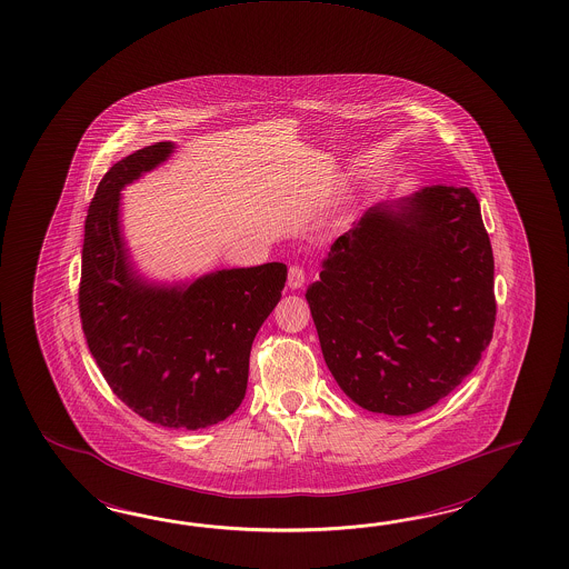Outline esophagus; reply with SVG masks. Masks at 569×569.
<instances>
[{"instance_id":"esophagus-1","label":"esophagus","mask_w":569,"mask_h":569,"mask_svg":"<svg viewBox=\"0 0 569 569\" xmlns=\"http://www.w3.org/2000/svg\"><path fill=\"white\" fill-rule=\"evenodd\" d=\"M303 283H306V273L300 266H291L288 271V288L290 290H300Z\"/></svg>"}]
</instances>
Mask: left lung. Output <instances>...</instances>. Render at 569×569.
<instances>
[{"label":"left lung","mask_w":569,"mask_h":569,"mask_svg":"<svg viewBox=\"0 0 569 569\" xmlns=\"http://www.w3.org/2000/svg\"><path fill=\"white\" fill-rule=\"evenodd\" d=\"M306 300L355 405L390 417L437 405L492 341L493 254L478 198L430 186L371 206L332 242Z\"/></svg>","instance_id":"obj_1"}]
</instances>
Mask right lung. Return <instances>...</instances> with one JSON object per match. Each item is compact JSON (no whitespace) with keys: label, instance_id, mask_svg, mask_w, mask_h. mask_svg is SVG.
I'll use <instances>...</instances> for the list:
<instances>
[{"label":"right lung","instance_id":"right-lung-1","mask_svg":"<svg viewBox=\"0 0 569 569\" xmlns=\"http://www.w3.org/2000/svg\"><path fill=\"white\" fill-rule=\"evenodd\" d=\"M173 151V142H154L101 177L86 218L79 315L101 376L130 410L198 430L242 402L254 335L278 306L288 267L220 269L179 283L140 276L122 234L120 191Z\"/></svg>","mask_w":569,"mask_h":569}]
</instances>
